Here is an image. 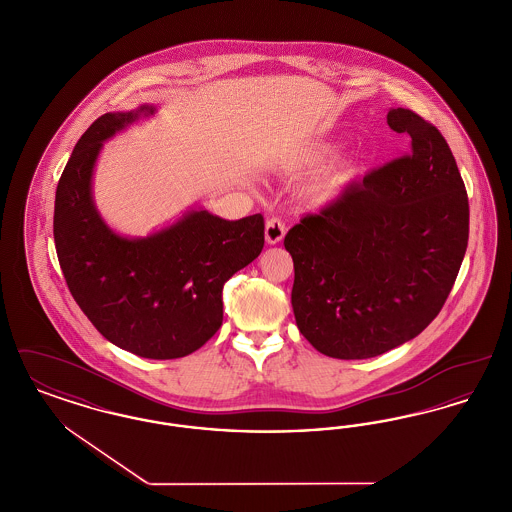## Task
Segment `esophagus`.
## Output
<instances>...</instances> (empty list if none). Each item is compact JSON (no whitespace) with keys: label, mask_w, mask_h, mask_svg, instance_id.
Here are the masks:
<instances>
[{"label":"esophagus","mask_w":512,"mask_h":512,"mask_svg":"<svg viewBox=\"0 0 512 512\" xmlns=\"http://www.w3.org/2000/svg\"><path fill=\"white\" fill-rule=\"evenodd\" d=\"M284 236H286V224L280 219H268L267 224H265L267 244H278V242H282Z\"/></svg>","instance_id":"1"}]
</instances>
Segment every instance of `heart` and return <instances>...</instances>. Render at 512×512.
<instances>
[{"mask_svg":"<svg viewBox=\"0 0 512 512\" xmlns=\"http://www.w3.org/2000/svg\"><path fill=\"white\" fill-rule=\"evenodd\" d=\"M336 142H320L307 147L297 161L293 163L295 171H309L322 165L326 159H330L338 151ZM363 169V159L359 155H347L343 159L334 161L330 167L317 174L309 186H307V197L317 201V203H326L332 197L345 190Z\"/></svg>","mask_w":512,"mask_h":512,"instance_id":"1","label":"heart"}]
</instances>
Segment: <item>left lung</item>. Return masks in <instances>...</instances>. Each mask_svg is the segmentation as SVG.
<instances>
[{
	"label": "left lung",
	"instance_id": "left-lung-1",
	"mask_svg": "<svg viewBox=\"0 0 512 512\" xmlns=\"http://www.w3.org/2000/svg\"><path fill=\"white\" fill-rule=\"evenodd\" d=\"M411 151L351 182L286 234L299 332L334 359H370L438 317L468 245V195L438 128L391 109Z\"/></svg>",
	"mask_w": 512,
	"mask_h": 512
}]
</instances>
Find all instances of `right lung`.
Wrapping results in <instances>:
<instances>
[{
  "label": "right lung",
  "mask_w": 512,
  "mask_h": 512,
  "mask_svg": "<svg viewBox=\"0 0 512 512\" xmlns=\"http://www.w3.org/2000/svg\"><path fill=\"white\" fill-rule=\"evenodd\" d=\"M157 109L105 113L74 146L55 192L53 238L74 301L105 340L146 359H178L222 324L224 282L259 257L263 215L188 211L146 238L113 232L92 197L103 142Z\"/></svg>",
  "instance_id": "obj_1"
}]
</instances>
